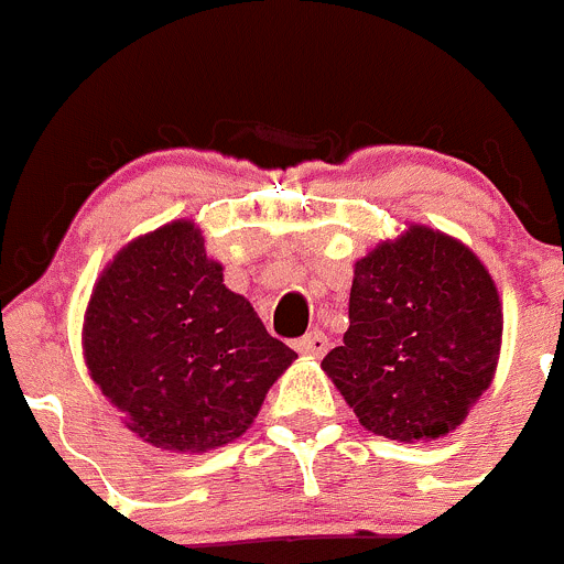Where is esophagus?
Wrapping results in <instances>:
<instances>
[{"instance_id": "esophagus-1", "label": "esophagus", "mask_w": 564, "mask_h": 564, "mask_svg": "<svg viewBox=\"0 0 564 564\" xmlns=\"http://www.w3.org/2000/svg\"><path fill=\"white\" fill-rule=\"evenodd\" d=\"M295 350H299V354H306V356H323L328 350L326 334L317 332V328H312L310 334H304L301 339H295Z\"/></svg>"}]
</instances>
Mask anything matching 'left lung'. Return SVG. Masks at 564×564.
Here are the masks:
<instances>
[{"instance_id":"1","label":"left lung","mask_w":564,"mask_h":564,"mask_svg":"<svg viewBox=\"0 0 564 564\" xmlns=\"http://www.w3.org/2000/svg\"><path fill=\"white\" fill-rule=\"evenodd\" d=\"M499 345V293L477 254L414 225L356 263L348 332L321 367L367 431L431 442L490 387Z\"/></svg>"}]
</instances>
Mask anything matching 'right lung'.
Here are the masks:
<instances>
[{
    "instance_id": "1",
    "label": "right lung",
    "mask_w": 564,
    "mask_h": 564,
    "mask_svg": "<svg viewBox=\"0 0 564 564\" xmlns=\"http://www.w3.org/2000/svg\"><path fill=\"white\" fill-rule=\"evenodd\" d=\"M93 381L128 431L175 453L230 444L295 359L243 295L225 288L192 221H172L117 252L85 317Z\"/></svg>"
}]
</instances>
